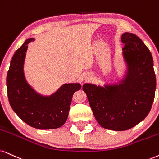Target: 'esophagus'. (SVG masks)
I'll return each instance as SVG.
<instances>
[{
  "mask_svg": "<svg viewBox=\"0 0 159 159\" xmlns=\"http://www.w3.org/2000/svg\"><path fill=\"white\" fill-rule=\"evenodd\" d=\"M91 77H92V76H91V75H90V74H86V75L84 76V79L86 81H89L90 78H91Z\"/></svg>",
  "mask_w": 159,
  "mask_h": 159,
  "instance_id": "obj_1",
  "label": "esophagus"
}]
</instances>
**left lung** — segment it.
Instances as JSON below:
<instances>
[{"mask_svg":"<svg viewBox=\"0 0 159 159\" xmlns=\"http://www.w3.org/2000/svg\"><path fill=\"white\" fill-rule=\"evenodd\" d=\"M123 74L115 81L83 86L92 112L100 126L121 131L128 130L148 116L156 87L152 54L142 40L132 33L121 37Z\"/></svg>","mask_w":159,"mask_h":159,"instance_id":"8db88e82","label":"left lung"}]
</instances>
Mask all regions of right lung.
Returning <instances> with one entry per match:
<instances>
[{
	"label": "right lung",
	"instance_id": "right-lung-1",
	"mask_svg": "<svg viewBox=\"0 0 159 159\" xmlns=\"http://www.w3.org/2000/svg\"><path fill=\"white\" fill-rule=\"evenodd\" d=\"M34 40L33 37L26 39L12 56L7 76L8 98L13 111L26 124L37 129H55L67 121L72 98L81 85L64 84L50 95L36 91L24 74L28 44Z\"/></svg>",
	"mask_w": 159,
	"mask_h": 159
}]
</instances>
